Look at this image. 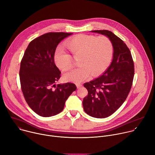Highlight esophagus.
<instances>
[{
  "instance_id": "1",
  "label": "esophagus",
  "mask_w": 155,
  "mask_h": 155,
  "mask_svg": "<svg viewBox=\"0 0 155 155\" xmlns=\"http://www.w3.org/2000/svg\"><path fill=\"white\" fill-rule=\"evenodd\" d=\"M76 86H77L78 89H79V88H80L82 86V84H80V83H77V84H76Z\"/></svg>"
}]
</instances>
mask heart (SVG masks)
Wrapping results in <instances>:
<instances>
[{"mask_svg": "<svg viewBox=\"0 0 155 155\" xmlns=\"http://www.w3.org/2000/svg\"><path fill=\"white\" fill-rule=\"evenodd\" d=\"M65 45L75 58H78L80 65L64 74L63 79L66 81L80 83L91 75L98 77L107 70L113 58V43L107 36L79 34L66 41ZM54 61L62 71L70 69L72 64L71 54L62 50L54 53Z\"/></svg>", "mask_w": 155, "mask_h": 155, "instance_id": "b5f03b06", "label": "heart"}]
</instances>
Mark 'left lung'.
Here are the masks:
<instances>
[{
    "instance_id": "left-lung-1",
    "label": "left lung",
    "mask_w": 155,
    "mask_h": 155,
    "mask_svg": "<svg viewBox=\"0 0 155 155\" xmlns=\"http://www.w3.org/2000/svg\"><path fill=\"white\" fill-rule=\"evenodd\" d=\"M108 37L114 45L112 62L99 77L85 83L88 94L83 101L84 111L90 116L104 118L112 115L126 99L133 81L134 65L125 43L112 32L92 31Z\"/></svg>"
}]
</instances>
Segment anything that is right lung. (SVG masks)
Instances as JSON below:
<instances>
[{"label":"right lung","mask_w":155,"mask_h":155,"mask_svg":"<svg viewBox=\"0 0 155 155\" xmlns=\"http://www.w3.org/2000/svg\"><path fill=\"white\" fill-rule=\"evenodd\" d=\"M72 33L48 32L32 40L22 58L19 78L22 92L28 105L43 117L62 111L69 96L77 90L75 84L56 85L61 77L54 55L59 43Z\"/></svg>","instance_id":"1"}]
</instances>
